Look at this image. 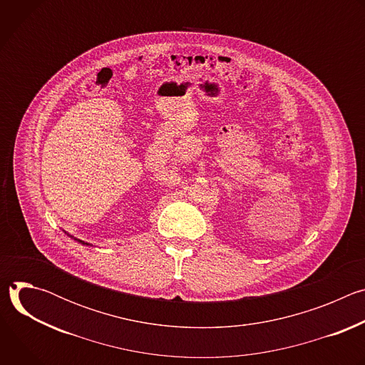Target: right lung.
<instances>
[{
    "label": "right lung",
    "instance_id": "obj_1",
    "mask_svg": "<svg viewBox=\"0 0 365 365\" xmlns=\"http://www.w3.org/2000/svg\"><path fill=\"white\" fill-rule=\"evenodd\" d=\"M65 234H68V232H65ZM68 235H69V237H71V238H73V240H75V241H78V242H79V244H83V245H89V244H88V242H85V241H82V240H78V238H75V237H73V235H71V234H68Z\"/></svg>",
    "mask_w": 365,
    "mask_h": 365
}]
</instances>
